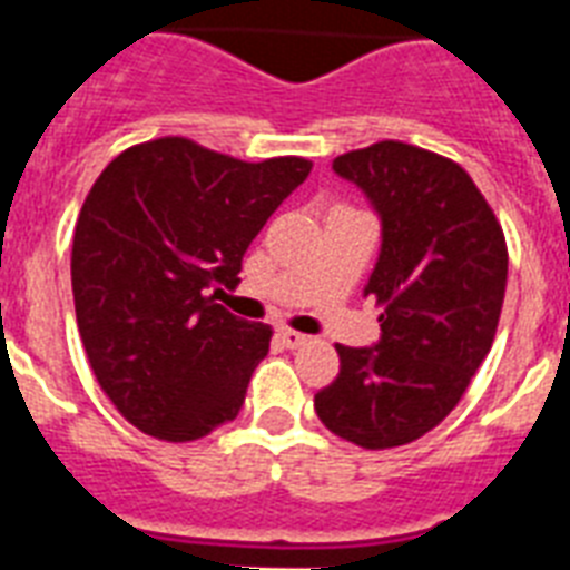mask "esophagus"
<instances>
[{
  "instance_id": "1",
  "label": "esophagus",
  "mask_w": 570,
  "mask_h": 570,
  "mask_svg": "<svg viewBox=\"0 0 570 570\" xmlns=\"http://www.w3.org/2000/svg\"><path fill=\"white\" fill-rule=\"evenodd\" d=\"M277 340H281L286 348H298V346H304V343H307V337H304V334H298V331H293V328L277 331Z\"/></svg>"
}]
</instances>
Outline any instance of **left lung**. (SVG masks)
<instances>
[{
    "label": "left lung",
    "mask_w": 570,
    "mask_h": 570,
    "mask_svg": "<svg viewBox=\"0 0 570 570\" xmlns=\"http://www.w3.org/2000/svg\"><path fill=\"white\" fill-rule=\"evenodd\" d=\"M381 215L364 293L381 307L373 348L337 343L340 373L313 396L325 429L364 450L423 438L459 405L494 343L509 248L470 174L446 156L379 141L334 159Z\"/></svg>",
    "instance_id": "obj_1"
}]
</instances>
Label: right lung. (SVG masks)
<instances>
[{
	"label": "right lung",
	"instance_id": "add662e5",
	"mask_svg": "<svg viewBox=\"0 0 570 570\" xmlns=\"http://www.w3.org/2000/svg\"><path fill=\"white\" fill-rule=\"evenodd\" d=\"M313 163H242L191 138L127 147L76 218L70 277L85 355L120 416L186 443L239 414L272 328L215 304Z\"/></svg>",
	"mask_w": 570,
	"mask_h": 570
}]
</instances>
